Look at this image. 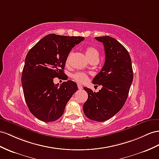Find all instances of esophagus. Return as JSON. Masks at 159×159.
<instances>
[{"instance_id":"1","label":"esophagus","mask_w":159,"mask_h":159,"mask_svg":"<svg viewBox=\"0 0 159 159\" xmlns=\"http://www.w3.org/2000/svg\"><path fill=\"white\" fill-rule=\"evenodd\" d=\"M77 85H78V89H83V86H82V85H81V84H78Z\"/></svg>"}]
</instances>
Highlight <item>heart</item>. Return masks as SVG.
<instances>
[{
	"label": "heart",
	"mask_w": 159,
	"mask_h": 159,
	"mask_svg": "<svg viewBox=\"0 0 159 159\" xmlns=\"http://www.w3.org/2000/svg\"><path fill=\"white\" fill-rule=\"evenodd\" d=\"M85 55H86L87 59L91 61L93 60H99V52L98 51L97 48L93 47V46H89L85 49ZM71 56V53L69 54L66 60V64H68L69 62H70V58ZM72 78L76 82L79 83H84L88 79V76L84 72H77L75 73L72 75Z\"/></svg>",
	"instance_id": "heart-1"
}]
</instances>
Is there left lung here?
I'll return each mask as SVG.
<instances>
[{
    "instance_id": "8db88e82",
    "label": "left lung",
    "mask_w": 159,
    "mask_h": 159,
    "mask_svg": "<svg viewBox=\"0 0 159 159\" xmlns=\"http://www.w3.org/2000/svg\"><path fill=\"white\" fill-rule=\"evenodd\" d=\"M95 39L103 43L105 61L93 83L101 85L102 89L95 93L91 89L83 88L88 93L83 111L89 119L104 121L115 116L124 106L134 76L130 56L123 45L109 36Z\"/></svg>"
}]
</instances>
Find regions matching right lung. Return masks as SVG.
Returning <instances> with one entry per match:
<instances>
[{
  "label": "right lung",
  "mask_w": 159,
  "mask_h": 159,
  "mask_svg": "<svg viewBox=\"0 0 159 159\" xmlns=\"http://www.w3.org/2000/svg\"><path fill=\"white\" fill-rule=\"evenodd\" d=\"M79 36L49 34L28 52L21 75L24 97L30 112L45 122L56 121L78 90L74 81L58 87L54 79L64 75L66 60L75 45L84 40Z\"/></svg>",
  "instance_id": "add662e5"
}]
</instances>
